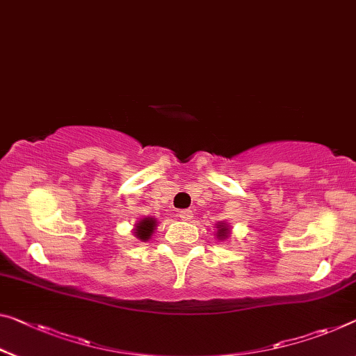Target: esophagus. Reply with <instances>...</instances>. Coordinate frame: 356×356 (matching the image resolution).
I'll return each instance as SVG.
<instances>
[{"mask_svg": "<svg viewBox=\"0 0 356 356\" xmlns=\"http://www.w3.org/2000/svg\"><path fill=\"white\" fill-rule=\"evenodd\" d=\"M193 210H189V209H186V210H179V213H178V216L181 218L183 221H191L193 220Z\"/></svg>", "mask_w": 356, "mask_h": 356, "instance_id": "obj_1", "label": "esophagus"}]
</instances>
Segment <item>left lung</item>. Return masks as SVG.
Wrapping results in <instances>:
<instances>
[{"label":"left lung","mask_w":356,"mask_h":356,"mask_svg":"<svg viewBox=\"0 0 356 356\" xmlns=\"http://www.w3.org/2000/svg\"><path fill=\"white\" fill-rule=\"evenodd\" d=\"M218 237H220L221 240L227 237V227L226 226H221V224H220V229H218Z\"/></svg>","instance_id":"obj_1"}]
</instances>
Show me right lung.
I'll use <instances>...</instances> for the list:
<instances>
[{"instance_id":"1","label":"right lung","mask_w":356,"mask_h":356,"mask_svg":"<svg viewBox=\"0 0 356 356\" xmlns=\"http://www.w3.org/2000/svg\"><path fill=\"white\" fill-rule=\"evenodd\" d=\"M156 229V220L154 218H145L138 222V226L135 229V235L141 240H147L151 237V234Z\"/></svg>"}]
</instances>
